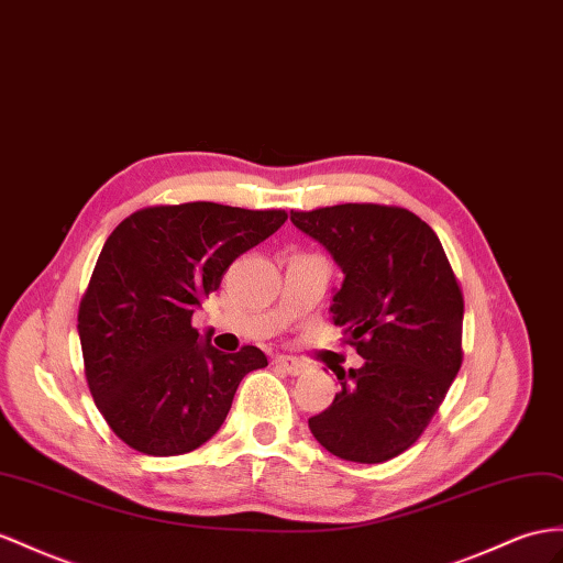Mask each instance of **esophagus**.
Instances as JSON below:
<instances>
[{
	"instance_id": "34e87169",
	"label": "esophagus",
	"mask_w": 563,
	"mask_h": 563,
	"mask_svg": "<svg viewBox=\"0 0 563 563\" xmlns=\"http://www.w3.org/2000/svg\"><path fill=\"white\" fill-rule=\"evenodd\" d=\"M276 366H280L283 371L290 373V376H301V373H307L305 362H299V358H295V356H285V354L276 356Z\"/></svg>"
}]
</instances>
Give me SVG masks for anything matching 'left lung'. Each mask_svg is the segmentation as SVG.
Listing matches in <instances>:
<instances>
[{
  "instance_id": "left-lung-1",
  "label": "left lung",
  "mask_w": 563,
  "mask_h": 563,
  "mask_svg": "<svg viewBox=\"0 0 563 563\" xmlns=\"http://www.w3.org/2000/svg\"><path fill=\"white\" fill-rule=\"evenodd\" d=\"M342 268L333 323L364 358L333 368L340 393L309 430L330 454L380 464L419 440L461 368L464 297L438 235L380 205L290 211Z\"/></svg>"
}]
</instances>
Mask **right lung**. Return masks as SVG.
<instances>
[{"instance_id":"obj_1","label":"right lung","mask_w":563,"mask_h":563,"mask_svg":"<svg viewBox=\"0 0 563 563\" xmlns=\"http://www.w3.org/2000/svg\"><path fill=\"white\" fill-rule=\"evenodd\" d=\"M285 221V211L190 201L135 211L109 235L78 335L95 405L128 446L150 456L197 450L221 430L240 380L268 366L258 347L223 354L201 342L192 313Z\"/></svg>"}]
</instances>
